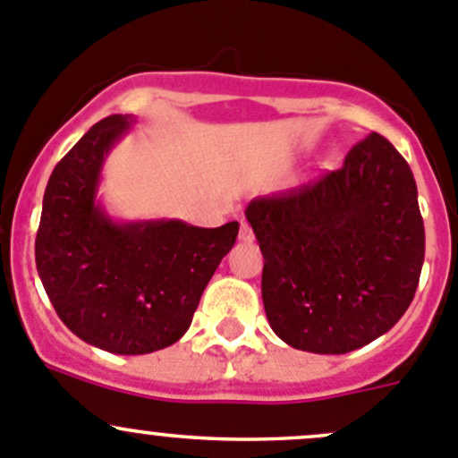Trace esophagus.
<instances>
[{
    "label": "esophagus",
    "mask_w": 458,
    "mask_h": 458,
    "mask_svg": "<svg viewBox=\"0 0 458 458\" xmlns=\"http://www.w3.org/2000/svg\"><path fill=\"white\" fill-rule=\"evenodd\" d=\"M238 238L242 240V242H251V240H253V231H251V227H249L247 223H244V220H242V223H240Z\"/></svg>",
    "instance_id": "esophagus-1"
}]
</instances>
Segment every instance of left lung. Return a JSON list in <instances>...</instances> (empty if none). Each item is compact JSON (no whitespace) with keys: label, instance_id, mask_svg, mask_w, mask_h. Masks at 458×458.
I'll return each mask as SVG.
<instances>
[{"label":"left lung","instance_id":"obj_1","mask_svg":"<svg viewBox=\"0 0 458 458\" xmlns=\"http://www.w3.org/2000/svg\"><path fill=\"white\" fill-rule=\"evenodd\" d=\"M262 302L276 336L347 354L398 323L414 298L425 229L410 165L378 133L316 182L253 198Z\"/></svg>","mask_w":458,"mask_h":458}]
</instances>
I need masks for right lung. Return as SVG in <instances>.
<instances>
[{"label":"right lung","instance_id":"right-lung-1","mask_svg":"<svg viewBox=\"0 0 458 458\" xmlns=\"http://www.w3.org/2000/svg\"><path fill=\"white\" fill-rule=\"evenodd\" d=\"M131 124V115L104 117L57 162L44 191L35 262L57 316L77 338L138 356L184 336L240 225L113 220L98 200L99 175Z\"/></svg>","mask_w":458,"mask_h":458}]
</instances>
